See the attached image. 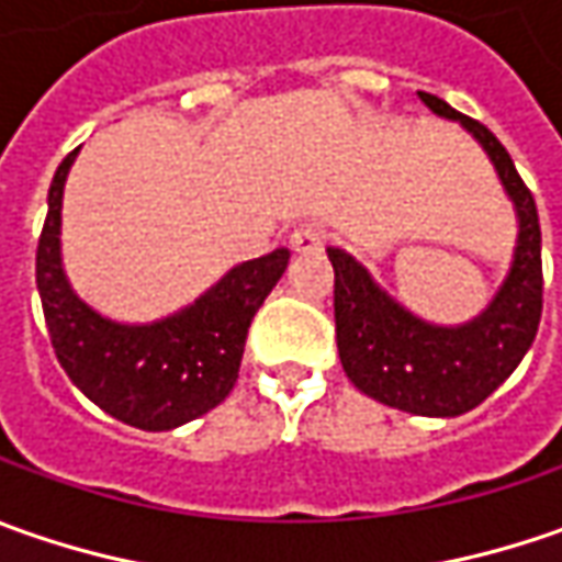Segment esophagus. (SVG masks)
Listing matches in <instances>:
<instances>
[{
  "instance_id": "1",
  "label": "esophagus",
  "mask_w": 562,
  "mask_h": 562,
  "mask_svg": "<svg viewBox=\"0 0 562 562\" xmlns=\"http://www.w3.org/2000/svg\"><path fill=\"white\" fill-rule=\"evenodd\" d=\"M291 247L293 252H318V249L325 247V227L315 225V222L300 225L291 234Z\"/></svg>"
}]
</instances>
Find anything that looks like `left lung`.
I'll use <instances>...</instances> for the list:
<instances>
[{"label": "left lung", "mask_w": 562, "mask_h": 562, "mask_svg": "<svg viewBox=\"0 0 562 562\" xmlns=\"http://www.w3.org/2000/svg\"><path fill=\"white\" fill-rule=\"evenodd\" d=\"M419 99L435 115L460 121L497 168L519 218L513 266L485 313L457 328H443L403 310L350 252L328 247L335 266L337 353L347 378L366 397L403 413L450 419L491 397L538 335L544 293L541 225L535 196L522 184L504 143L482 121L465 119L443 99L431 93H419Z\"/></svg>", "instance_id": "left-lung-1"}]
</instances>
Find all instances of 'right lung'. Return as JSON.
Segmentation results:
<instances>
[{
  "label": "right lung",
  "instance_id": "right-lung-1",
  "mask_svg": "<svg viewBox=\"0 0 562 562\" xmlns=\"http://www.w3.org/2000/svg\"><path fill=\"white\" fill-rule=\"evenodd\" d=\"M75 156L77 149L55 171L36 247V291L55 357L99 409L124 425L168 431L200 419L231 394L249 322L284 274L291 252L281 247L234 266L215 288L168 318L149 325L112 322L71 291L61 269V190Z\"/></svg>",
  "mask_w": 562,
  "mask_h": 562
}]
</instances>
